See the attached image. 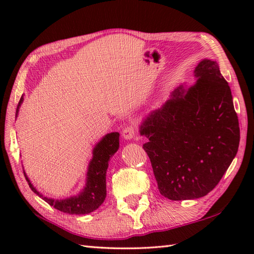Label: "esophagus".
Masks as SVG:
<instances>
[{
	"mask_svg": "<svg viewBox=\"0 0 254 254\" xmlns=\"http://www.w3.org/2000/svg\"><path fill=\"white\" fill-rule=\"evenodd\" d=\"M135 133H136L135 127L130 126V127H127L126 128H123L122 136L126 139H132L134 136H135Z\"/></svg>",
	"mask_w": 254,
	"mask_h": 254,
	"instance_id": "1",
	"label": "esophagus"
}]
</instances>
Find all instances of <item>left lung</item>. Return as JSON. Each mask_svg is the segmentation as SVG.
<instances>
[{
    "label": "left lung",
    "mask_w": 254,
    "mask_h": 254,
    "mask_svg": "<svg viewBox=\"0 0 254 254\" xmlns=\"http://www.w3.org/2000/svg\"><path fill=\"white\" fill-rule=\"evenodd\" d=\"M196 83L181 85L139 127L161 195L193 199L218 185L238 152L240 128L228 83L218 64L205 59Z\"/></svg>",
    "instance_id": "8db88e82"
}]
</instances>
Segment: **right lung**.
Masks as SVG:
<instances>
[{
	"instance_id": "obj_1",
	"label": "right lung",
	"mask_w": 254,
	"mask_h": 254,
	"mask_svg": "<svg viewBox=\"0 0 254 254\" xmlns=\"http://www.w3.org/2000/svg\"><path fill=\"white\" fill-rule=\"evenodd\" d=\"M21 102H23V97H21L18 102L16 115L18 113ZM119 136H120V134L118 132L109 133L96 145L93 150V159L90 160L88 167L86 187L76 196H72L65 199H53L44 197L36 190V188L31 185L30 180L27 178L24 172L26 180L28 182L31 190L37 195H39L48 204H50L51 206L61 210L63 213L72 215H84L94 212L105 201L107 195L106 174L108 169V163H109L110 158L115 155L119 148Z\"/></svg>"
}]
</instances>
